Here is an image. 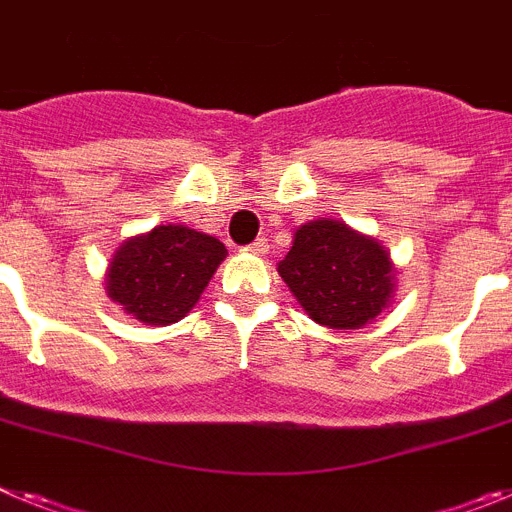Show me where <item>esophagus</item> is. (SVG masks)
Masks as SVG:
<instances>
[{
	"mask_svg": "<svg viewBox=\"0 0 512 512\" xmlns=\"http://www.w3.org/2000/svg\"><path fill=\"white\" fill-rule=\"evenodd\" d=\"M248 248H251L253 253H266V248H269V241H266L264 235H261V238H256V241H253Z\"/></svg>",
	"mask_w": 512,
	"mask_h": 512,
	"instance_id": "obj_1",
	"label": "esophagus"
}]
</instances>
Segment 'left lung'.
Masks as SVG:
<instances>
[{"mask_svg": "<svg viewBox=\"0 0 512 512\" xmlns=\"http://www.w3.org/2000/svg\"><path fill=\"white\" fill-rule=\"evenodd\" d=\"M279 277L315 323L336 330L361 328L377 318L395 287L387 251L328 217L297 230L279 261Z\"/></svg>", "mask_w": 512, "mask_h": 512, "instance_id": "8db88e82", "label": "left lung"}]
</instances>
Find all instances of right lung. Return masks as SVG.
<instances>
[{"label":"right lung","mask_w":512,"mask_h":512,"mask_svg":"<svg viewBox=\"0 0 512 512\" xmlns=\"http://www.w3.org/2000/svg\"><path fill=\"white\" fill-rule=\"evenodd\" d=\"M225 256L212 235L158 225L117 248L107 269V295L140 323H176L200 300Z\"/></svg>","instance_id":"obj_1"}]
</instances>
